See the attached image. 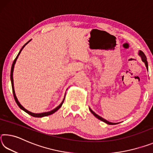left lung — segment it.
Segmentation results:
<instances>
[{
  "mask_svg": "<svg viewBox=\"0 0 153 153\" xmlns=\"http://www.w3.org/2000/svg\"><path fill=\"white\" fill-rule=\"evenodd\" d=\"M138 55L141 56V59H142V61L144 62V63H145V65H146V69H148V62H147V59H146V56H145V55H144V53H143V52L142 51H139V53H138ZM89 109H90V112H91L93 115H94L96 117H97V119H98V120H100V121H103V122H105V123H107V124H108V125H114V124H115V123H112V122H109V121H108L107 120H105V119H103L102 117H100V116H99V115H98L97 114H96L94 111H93L91 108H89Z\"/></svg>",
  "mask_w": 153,
  "mask_h": 153,
  "instance_id": "obj_1",
  "label": "left lung"
}]
</instances>
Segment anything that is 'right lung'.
Here are the masks:
<instances>
[{"label":"right lung","mask_w":153,"mask_h":153,"mask_svg":"<svg viewBox=\"0 0 153 153\" xmlns=\"http://www.w3.org/2000/svg\"><path fill=\"white\" fill-rule=\"evenodd\" d=\"M30 41H31V40H29V41H28L27 42L25 43V45L22 46V48H21V50L19 51V53H18L17 56H16V58L15 59V60H14V61H13V64H12V67H11V86H12V90H13V97H14V98H15V102H16V103H17V105L19 106V107L21 108V109H22L23 111H24L25 112H26L27 113L29 114V115H30L33 116V117H45V116H48V115H52V114H53L54 113L56 112V111L59 110V108H60V107H61V106H62V105H63V102H64V100H65V98H63V101L61 102V104L59 105L58 106V107H56L55 108H54L53 110H52V111H48V112L41 113H33L30 112V111H27V109H25V108L24 107H23V106H22V105L20 104L19 102L18 101L17 98V97H16V95H15V90H14V85H13V69H14L15 64V63H16V61H17V58H18V56H19V55H20L21 52H22V51L23 50V48H24L25 47V46L26 45L27 43H29V42H30Z\"/></svg>","instance_id":"right-lung-1"}]
</instances>
